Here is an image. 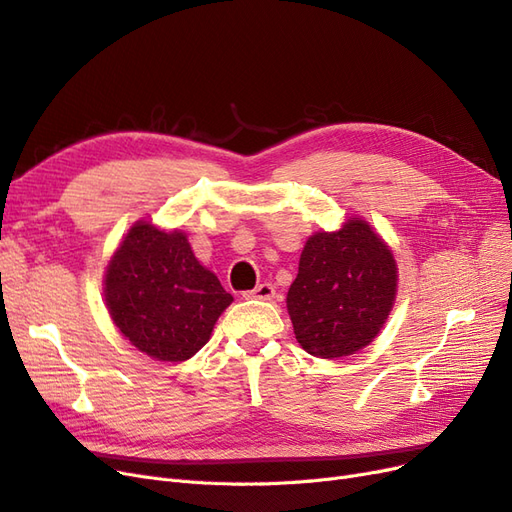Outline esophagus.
I'll list each match as a JSON object with an SVG mask.
<instances>
[{
	"label": "esophagus",
	"mask_w": 512,
	"mask_h": 512,
	"mask_svg": "<svg viewBox=\"0 0 512 512\" xmlns=\"http://www.w3.org/2000/svg\"><path fill=\"white\" fill-rule=\"evenodd\" d=\"M243 296H245V298H258V301H271V298L275 296V286H273V284H267V281H264V284L256 286L254 290L243 292Z\"/></svg>",
	"instance_id": "1"
}]
</instances>
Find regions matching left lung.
Wrapping results in <instances>:
<instances>
[{
  "label": "left lung",
  "mask_w": 512,
  "mask_h": 512,
  "mask_svg": "<svg viewBox=\"0 0 512 512\" xmlns=\"http://www.w3.org/2000/svg\"><path fill=\"white\" fill-rule=\"evenodd\" d=\"M396 296V262L364 220L309 237L288 290L296 341L317 358L356 354L377 337Z\"/></svg>",
  "instance_id": "left-lung-1"
}]
</instances>
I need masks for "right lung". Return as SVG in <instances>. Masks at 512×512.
I'll return each instance as SVG.
<instances>
[{
    "label": "right lung",
    "instance_id": "obj_1",
    "mask_svg": "<svg viewBox=\"0 0 512 512\" xmlns=\"http://www.w3.org/2000/svg\"><path fill=\"white\" fill-rule=\"evenodd\" d=\"M105 301L118 330L139 351L182 362L209 341L233 296L201 267L186 235L139 222L108 264Z\"/></svg>",
    "mask_w": 512,
    "mask_h": 512
}]
</instances>
